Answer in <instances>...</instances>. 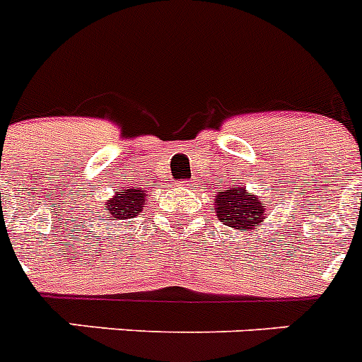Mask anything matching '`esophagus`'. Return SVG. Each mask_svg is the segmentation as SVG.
<instances>
[{
    "instance_id": "obj_1",
    "label": "esophagus",
    "mask_w": 362,
    "mask_h": 362,
    "mask_svg": "<svg viewBox=\"0 0 362 362\" xmlns=\"http://www.w3.org/2000/svg\"><path fill=\"white\" fill-rule=\"evenodd\" d=\"M180 185H184V187H187V185H191V182H180Z\"/></svg>"
}]
</instances>
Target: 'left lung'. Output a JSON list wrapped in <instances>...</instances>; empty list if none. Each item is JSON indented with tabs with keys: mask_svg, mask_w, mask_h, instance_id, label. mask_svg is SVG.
<instances>
[{
	"mask_svg": "<svg viewBox=\"0 0 362 362\" xmlns=\"http://www.w3.org/2000/svg\"><path fill=\"white\" fill-rule=\"evenodd\" d=\"M216 218L233 229L257 231L268 218V204L260 197L250 193L246 185H229L226 191H218L213 200Z\"/></svg>",
	"mask_w": 362,
	"mask_h": 362,
	"instance_id": "8db88e82",
	"label": "left lung"
}]
</instances>
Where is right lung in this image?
<instances>
[{
    "mask_svg": "<svg viewBox=\"0 0 362 362\" xmlns=\"http://www.w3.org/2000/svg\"><path fill=\"white\" fill-rule=\"evenodd\" d=\"M147 200V191L144 187H129L115 189V194L103 204V218L105 220H127L144 211Z\"/></svg>",
    "mask_w": 362,
    "mask_h": 362,
    "instance_id": "add662e5",
    "label": "right lung"
}]
</instances>
